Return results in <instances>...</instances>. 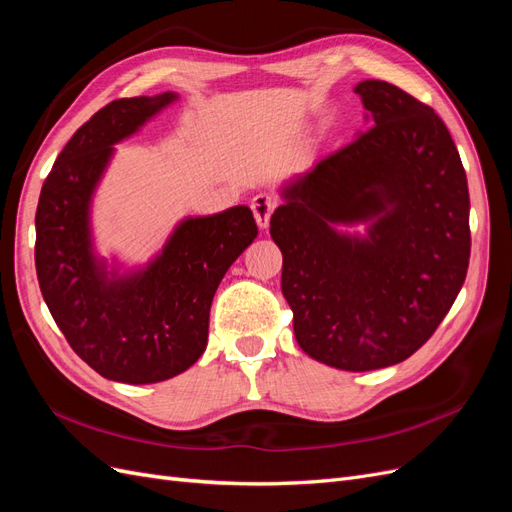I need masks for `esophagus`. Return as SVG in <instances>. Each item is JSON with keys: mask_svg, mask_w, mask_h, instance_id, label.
I'll return each instance as SVG.
<instances>
[{"mask_svg": "<svg viewBox=\"0 0 512 512\" xmlns=\"http://www.w3.org/2000/svg\"><path fill=\"white\" fill-rule=\"evenodd\" d=\"M277 205V198L271 194H256L252 198V213H254V220L260 228H267L269 220H271V213Z\"/></svg>", "mask_w": 512, "mask_h": 512, "instance_id": "esophagus-1", "label": "esophagus"}]
</instances>
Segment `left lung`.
<instances>
[{"instance_id":"obj_1","label":"left lung","mask_w":512,"mask_h":512,"mask_svg":"<svg viewBox=\"0 0 512 512\" xmlns=\"http://www.w3.org/2000/svg\"><path fill=\"white\" fill-rule=\"evenodd\" d=\"M371 128L282 190L271 237L299 346L346 371L406 361L455 303L470 260V194L433 108L386 81L354 87ZM369 221L363 240L335 223Z\"/></svg>"}]
</instances>
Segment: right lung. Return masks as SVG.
<instances>
[{
	"instance_id": "obj_1",
	"label": "right lung",
	"mask_w": 512,
	"mask_h": 512,
	"mask_svg": "<svg viewBox=\"0 0 512 512\" xmlns=\"http://www.w3.org/2000/svg\"><path fill=\"white\" fill-rule=\"evenodd\" d=\"M175 98L168 91L100 108L61 149L36 209L42 297L70 348L115 382H162L200 359L213 294L258 235L250 207L239 205L183 220L162 254L132 275H108L94 256L89 203L113 145Z\"/></svg>"
}]
</instances>
